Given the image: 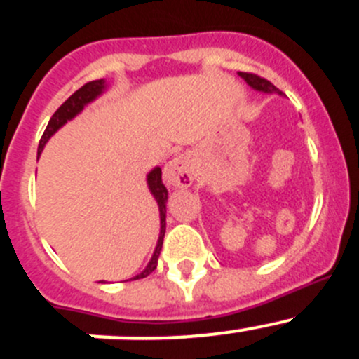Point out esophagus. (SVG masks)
<instances>
[{
    "mask_svg": "<svg viewBox=\"0 0 359 359\" xmlns=\"http://www.w3.org/2000/svg\"><path fill=\"white\" fill-rule=\"evenodd\" d=\"M163 179L170 187H189L193 184V165L187 156H177L168 161L163 170Z\"/></svg>",
    "mask_w": 359,
    "mask_h": 359,
    "instance_id": "esophagus-1",
    "label": "esophagus"
}]
</instances>
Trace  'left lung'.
I'll list each match as a JSON object with an SVG mask.
<instances>
[{"mask_svg":"<svg viewBox=\"0 0 359 359\" xmlns=\"http://www.w3.org/2000/svg\"><path fill=\"white\" fill-rule=\"evenodd\" d=\"M238 74L241 76V78L247 81V85L252 86L253 90H257V92H264V93H280V90L276 88V86L273 85L271 81H267V79L260 78V76L257 74H252V72H238Z\"/></svg>","mask_w":359,"mask_h":359,"instance_id":"1","label":"left lung"}]
</instances>
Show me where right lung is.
Wrapping results in <instances>:
<instances>
[{
    "instance_id": "add662e5",
    "label": "right lung",
    "mask_w": 359,
    "mask_h": 359,
    "mask_svg": "<svg viewBox=\"0 0 359 359\" xmlns=\"http://www.w3.org/2000/svg\"><path fill=\"white\" fill-rule=\"evenodd\" d=\"M106 90H107L106 79H95V81L86 83V85H83L81 88L76 90L66 102L55 111V114L50 118L45 133H43L41 140H39L38 156L41 154L43 147H45V144L48 142L50 137H52L57 130H60L67 121L74 119L79 112L85 109L90 102H93L97 97L102 95ZM147 187H149L151 194H153V198L156 200L158 208H159V238H158V243H156V248H154L153 257H151V260L147 262L146 269H144L142 273L137 274V276H133L132 280H140V278L149 276V274L156 269L158 257H159V252H161L163 238H165V231H166V201H168V191H166V187L163 186L161 182V168H159V166H154V168L147 173Z\"/></svg>"
}]
</instances>
